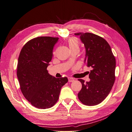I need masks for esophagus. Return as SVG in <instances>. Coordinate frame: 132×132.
Instances as JSON below:
<instances>
[{
	"label": "esophagus",
	"instance_id": "obj_1",
	"mask_svg": "<svg viewBox=\"0 0 132 132\" xmlns=\"http://www.w3.org/2000/svg\"><path fill=\"white\" fill-rule=\"evenodd\" d=\"M68 81L69 82H73L74 81V79L71 78H68Z\"/></svg>",
	"mask_w": 132,
	"mask_h": 132
}]
</instances>
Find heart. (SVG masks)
<instances>
[{"label": "heart", "mask_w": 132, "mask_h": 132, "mask_svg": "<svg viewBox=\"0 0 132 132\" xmlns=\"http://www.w3.org/2000/svg\"><path fill=\"white\" fill-rule=\"evenodd\" d=\"M69 46L70 50H73L75 48L79 49V42L77 39L75 38H70L69 40Z\"/></svg>", "instance_id": "1"}]
</instances>
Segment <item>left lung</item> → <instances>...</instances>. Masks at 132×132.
I'll list each match as a JSON object with an SVG mask.
<instances>
[{"label": "left lung", "mask_w": 132, "mask_h": 132, "mask_svg": "<svg viewBox=\"0 0 132 132\" xmlns=\"http://www.w3.org/2000/svg\"><path fill=\"white\" fill-rule=\"evenodd\" d=\"M85 48V63L91 67L89 82L78 79L82 88L78 94L83 104L95 106L102 102L112 88L115 80L116 59L109 44L104 38L89 32L75 34Z\"/></svg>", "instance_id": "left-lung-1"}]
</instances>
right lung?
<instances>
[{
  "mask_svg": "<svg viewBox=\"0 0 132 132\" xmlns=\"http://www.w3.org/2000/svg\"><path fill=\"white\" fill-rule=\"evenodd\" d=\"M59 38L38 37L23 46L18 58L17 77L22 94L38 109L54 106L67 77L56 78L47 70L53 56V49Z\"/></svg>",
  "mask_w": 132,
  "mask_h": 132,
  "instance_id": "obj_1",
  "label": "right lung"
}]
</instances>
